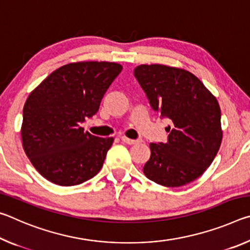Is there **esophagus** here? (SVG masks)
<instances>
[{"instance_id":"esophagus-1","label":"esophagus","mask_w":250,"mask_h":250,"mask_svg":"<svg viewBox=\"0 0 250 250\" xmlns=\"http://www.w3.org/2000/svg\"><path fill=\"white\" fill-rule=\"evenodd\" d=\"M121 140H122V142H125V143H126V145H130V146L137 145V143L140 142L139 140H132V139H129V138H125V137H122Z\"/></svg>"}]
</instances>
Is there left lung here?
Masks as SVG:
<instances>
[{"label": "left lung", "instance_id": "left-lung-1", "mask_svg": "<svg viewBox=\"0 0 250 250\" xmlns=\"http://www.w3.org/2000/svg\"><path fill=\"white\" fill-rule=\"evenodd\" d=\"M134 77L153 110L172 122L167 143H151L143 167L147 179L179 188L200 177L216 156L223 139L221 108L195 75L161 64L140 65Z\"/></svg>", "mask_w": 250, "mask_h": 250}]
</instances>
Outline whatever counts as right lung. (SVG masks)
Instances as JSON below:
<instances>
[{"mask_svg": "<svg viewBox=\"0 0 250 250\" xmlns=\"http://www.w3.org/2000/svg\"><path fill=\"white\" fill-rule=\"evenodd\" d=\"M121 70L117 62H70L54 70L29 94L21 128L23 149L46 180L73 186L101 170L113 138L84 132L80 124L98 111Z\"/></svg>", "mask_w": 250, "mask_h": 250, "instance_id": "obj_1", "label": "right lung"}]
</instances>
